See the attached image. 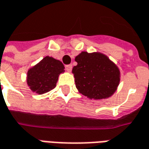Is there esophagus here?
I'll return each instance as SVG.
<instances>
[{"instance_id": "esophagus-1", "label": "esophagus", "mask_w": 149, "mask_h": 149, "mask_svg": "<svg viewBox=\"0 0 149 149\" xmlns=\"http://www.w3.org/2000/svg\"><path fill=\"white\" fill-rule=\"evenodd\" d=\"M64 67H65V69H66V71H68V72H71L72 71V66L71 64H67V65H65Z\"/></svg>"}]
</instances>
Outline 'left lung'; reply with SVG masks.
Segmentation results:
<instances>
[{
  "mask_svg": "<svg viewBox=\"0 0 149 149\" xmlns=\"http://www.w3.org/2000/svg\"><path fill=\"white\" fill-rule=\"evenodd\" d=\"M72 68L76 87L83 95L93 99L111 96L119 83V70L101 53L83 52L76 57Z\"/></svg>",
  "mask_w": 149,
  "mask_h": 149,
  "instance_id": "8db88e82",
  "label": "left lung"
}]
</instances>
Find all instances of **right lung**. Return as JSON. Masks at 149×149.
<instances>
[{"mask_svg":"<svg viewBox=\"0 0 149 149\" xmlns=\"http://www.w3.org/2000/svg\"><path fill=\"white\" fill-rule=\"evenodd\" d=\"M64 72L60 60L46 56L27 73V84L32 91L42 94L56 87L59 75Z\"/></svg>","mask_w":149,"mask_h":149,"instance_id":"right-lung-1","label":"right lung"}]
</instances>
